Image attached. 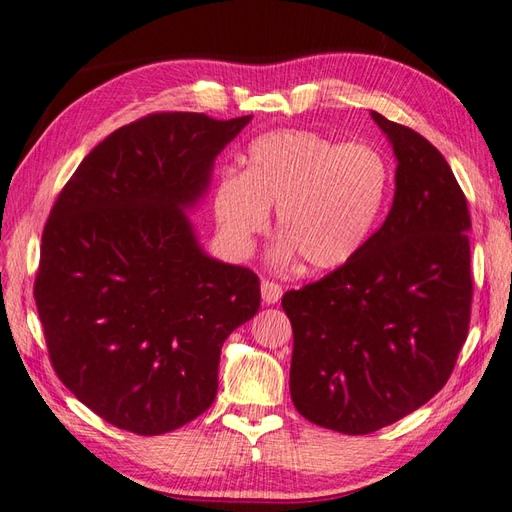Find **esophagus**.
<instances>
[{"label": "esophagus", "mask_w": 512, "mask_h": 512, "mask_svg": "<svg viewBox=\"0 0 512 512\" xmlns=\"http://www.w3.org/2000/svg\"><path fill=\"white\" fill-rule=\"evenodd\" d=\"M260 293H263L265 304H276L282 298V287L274 280H263L260 282Z\"/></svg>", "instance_id": "34e87169"}]
</instances>
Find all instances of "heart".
Masks as SVG:
<instances>
[{"mask_svg": "<svg viewBox=\"0 0 512 512\" xmlns=\"http://www.w3.org/2000/svg\"><path fill=\"white\" fill-rule=\"evenodd\" d=\"M388 164L366 144H339L313 131L282 129L256 138L245 170H223L212 210L234 252L247 254L278 210L280 260L331 271L357 256L388 195Z\"/></svg>", "mask_w": 512, "mask_h": 512, "instance_id": "1", "label": "heart"}]
</instances>
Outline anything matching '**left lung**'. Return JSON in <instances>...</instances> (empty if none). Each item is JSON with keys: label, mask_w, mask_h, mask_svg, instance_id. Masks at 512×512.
Instances as JSON below:
<instances>
[{"label": "left lung", "mask_w": 512, "mask_h": 512, "mask_svg": "<svg viewBox=\"0 0 512 512\" xmlns=\"http://www.w3.org/2000/svg\"><path fill=\"white\" fill-rule=\"evenodd\" d=\"M396 157L383 225L333 274L282 295L291 401L311 423L372 434L425 405L456 366L471 317V217L434 144L370 111Z\"/></svg>", "instance_id": "left-lung-1"}]
</instances>
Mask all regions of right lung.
I'll return each mask as SVG.
<instances>
[{"instance_id":"obj_1","label":"right lung","mask_w":512,"mask_h":512,"mask_svg":"<svg viewBox=\"0 0 512 512\" xmlns=\"http://www.w3.org/2000/svg\"><path fill=\"white\" fill-rule=\"evenodd\" d=\"M249 120L151 113L102 140L52 206L34 280L45 344L113 427L160 436L206 412L223 342L258 313V276L203 252L186 214Z\"/></svg>"}]
</instances>
